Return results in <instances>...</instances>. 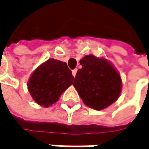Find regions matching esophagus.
<instances>
[{"label":"esophagus","instance_id":"obj_1","mask_svg":"<svg viewBox=\"0 0 149 149\" xmlns=\"http://www.w3.org/2000/svg\"><path fill=\"white\" fill-rule=\"evenodd\" d=\"M76 73H77V69H74V70L72 71V74H73V76H74V77H75Z\"/></svg>","mask_w":149,"mask_h":149}]
</instances>
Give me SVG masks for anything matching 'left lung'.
Returning a JSON list of instances; mask_svg holds the SVG:
<instances>
[{
    "mask_svg": "<svg viewBox=\"0 0 149 149\" xmlns=\"http://www.w3.org/2000/svg\"><path fill=\"white\" fill-rule=\"evenodd\" d=\"M74 77V86L85 104L100 111L115 102L122 90L118 72L107 60L93 55L84 56Z\"/></svg>",
    "mask_w": 149,
    "mask_h": 149,
    "instance_id": "1",
    "label": "left lung"
}]
</instances>
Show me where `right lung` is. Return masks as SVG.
Masks as SVG:
<instances>
[{"label": "right lung", "mask_w": 149, "mask_h": 149, "mask_svg": "<svg viewBox=\"0 0 149 149\" xmlns=\"http://www.w3.org/2000/svg\"><path fill=\"white\" fill-rule=\"evenodd\" d=\"M73 81L67 63L50 58L34 70L27 83L28 90L37 104L49 107L59 100Z\"/></svg>", "instance_id": "obj_1"}]
</instances>
